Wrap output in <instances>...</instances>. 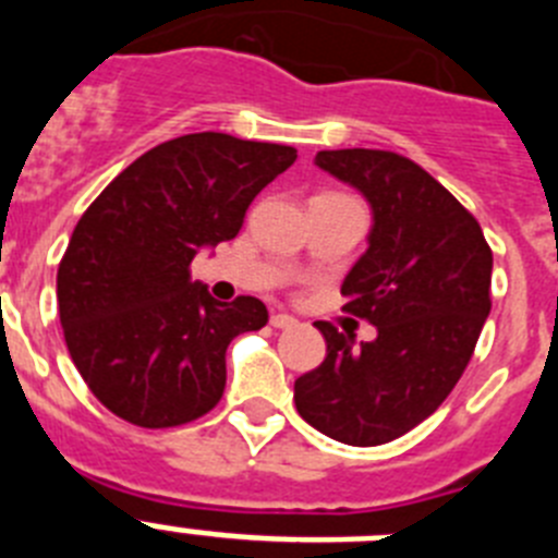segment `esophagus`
<instances>
[{"mask_svg":"<svg viewBox=\"0 0 558 558\" xmlns=\"http://www.w3.org/2000/svg\"><path fill=\"white\" fill-rule=\"evenodd\" d=\"M295 318L293 315H288V313H274L270 315V327H276V329H293L295 327Z\"/></svg>","mask_w":558,"mask_h":558,"instance_id":"obj_1","label":"esophagus"}]
</instances>
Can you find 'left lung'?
<instances>
[{
	"label": "left lung",
	"instance_id": "obj_1",
	"mask_svg": "<svg viewBox=\"0 0 558 558\" xmlns=\"http://www.w3.org/2000/svg\"><path fill=\"white\" fill-rule=\"evenodd\" d=\"M315 165L368 201V248L347 274V313L377 327L354 347L318 322L327 357L295 379V411L324 436L377 447L436 411L475 352L492 310V248L470 211L391 150H322Z\"/></svg>",
	"mask_w": 558,
	"mask_h": 558
}]
</instances>
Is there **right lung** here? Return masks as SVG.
Listing matches in <instances>:
<instances>
[{
	"label": "right lung",
	"mask_w": 558,
	"mask_h": 558,
	"mask_svg": "<svg viewBox=\"0 0 558 558\" xmlns=\"http://www.w3.org/2000/svg\"><path fill=\"white\" fill-rule=\"evenodd\" d=\"M293 161L288 145L186 133L128 165L83 211L58 265V313L108 411L156 430L218 405L226 349L263 329L268 310L254 295L215 302L190 265L234 240L251 201Z\"/></svg>",
	"instance_id": "add662e5"
}]
</instances>
